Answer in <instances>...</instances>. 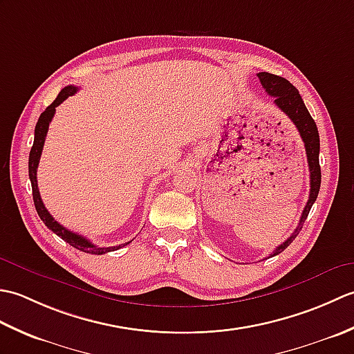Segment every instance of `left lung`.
<instances>
[{
    "label": "left lung",
    "mask_w": 354,
    "mask_h": 354,
    "mask_svg": "<svg viewBox=\"0 0 354 354\" xmlns=\"http://www.w3.org/2000/svg\"><path fill=\"white\" fill-rule=\"evenodd\" d=\"M261 86L265 88V91L274 97V103L280 108L286 115H288L293 124L297 126V129L299 132V137H301L304 147H306V155H307V162H309V171H310V193H309V201L303 209L301 219H299V223L297 230L292 232V236L284 240V242L277 246L274 252L270 254L278 255L283 252L286 248H288L295 237L298 236V232L301 231L303 223L309 216L310 208L313 205V202L317 201L318 193H319V187H321V167H319V133H318V127L312 115L307 111L306 104L299 95L298 89L293 86L289 80H286L284 77L275 76V74L270 73H259L257 74Z\"/></svg>",
    "instance_id": "8db88e82"
}]
</instances>
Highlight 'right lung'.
I'll return each instance as SVG.
<instances>
[{"mask_svg":"<svg viewBox=\"0 0 354 354\" xmlns=\"http://www.w3.org/2000/svg\"><path fill=\"white\" fill-rule=\"evenodd\" d=\"M77 91H79L77 86H73V85L65 86L62 91L59 93V95L56 97V100L53 102L50 106L42 112L39 120H37L36 127H35V141H33V146H32V150H30V156H28V176H30V183H32L33 202H35L36 212H37V214H39L41 221L45 223V227L50 228L53 232H55V234H57L62 240H65L66 243H70L73 248H76V250H79L82 252L100 255V254H106V252H111V251H117V250H120V248L129 245L132 240H131V242L123 243V245H118V246L100 248V246H95L93 242H89L86 237H82L80 234H77V232H73L70 230H66L64 225H61L57 221L53 219V216L48 213V209L45 208L44 202L41 199L39 189H37V179H36V170H37V165H39V160H41V153H42L45 137H47L48 126H50L51 118L55 117L56 108L64 100L68 99L70 95L76 94Z\"/></svg>","mask_w":354,"mask_h":354,"instance_id":"1","label":"right lung"}]
</instances>
